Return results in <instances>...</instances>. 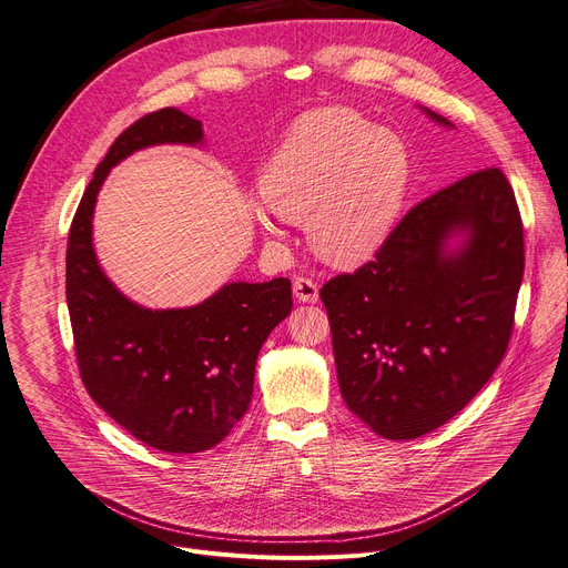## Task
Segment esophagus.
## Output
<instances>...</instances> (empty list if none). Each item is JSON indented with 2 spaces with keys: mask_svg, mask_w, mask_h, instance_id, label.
Returning a JSON list of instances; mask_svg holds the SVG:
<instances>
[{
  "mask_svg": "<svg viewBox=\"0 0 568 568\" xmlns=\"http://www.w3.org/2000/svg\"><path fill=\"white\" fill-rule=\"evenodd\" d=\"M293 295H295L297 303L314 305L318 300V286L310 277H295L293 280Z\"/></svg>",
  "mask_w": 568,
  "mask_h": 568,
  "instance_id": "obj_1",
  "label": "esophagus"
}]
</instances>
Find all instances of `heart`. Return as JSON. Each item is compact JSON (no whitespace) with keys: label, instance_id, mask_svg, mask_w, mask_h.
<instances>
[{"label":"heart","instance_id":"1","mask_svg":"<svg viewBox=\"0 0 568 568\" xmlns=\"http://www.w3.org/2000/svg\"><path fill=\"white\" fill-rule=\"evenodd\" d=\"M410 170L408 144L396 130L329 105L293 123L263 166L258 194L277 217L307 220L312 250L348 268L372 258L387 241Z\"/></svg>","mask_w":568,"mask_h":568}]
</instances>
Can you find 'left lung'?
Here are the masks:
<instances>
[{
	"mask_svg": "<svg viewBox=\"0 0 568 568\" xmlns=\"http://www.w3.org/2000/svg\"><path fill=\"white\" fill-rule=\"evenodd\" d=\"M523 268V222L497 166L410 209L374 261L321 288L351 413L413 440L468 406L507 353Z\"/></svg>",
	"mask_w": 568,
	"mask_h": 568,
	"instance_id": "obj_1",
	"label": "left lung"
}]
</instances>
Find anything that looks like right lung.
Segmentation results:
<instances>
[{
	"label": "right lung",
	"instance_id": "1",
	"mask_svg": "<svg viewBox=\"0 0 568 568\" xmlns=\"http://www.w3.org/2000/svg\"><path fill=\"white\" fill-rule=\"evenodd\" d=\"M155 144H204L202 121L164 108L116 138L71 224L65 303L93 402L144 445L196 454L222 443L245 415L258 351L291 314V282H229L194 307L146 310L108 280L91 239L95 196L114 164Z\"/></svg>",
	"mask_w": 568,
	"mask_h": 568
}]
</instances>
